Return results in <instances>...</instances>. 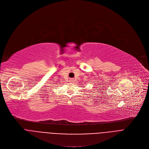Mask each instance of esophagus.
Here are the masks:
<instances>
[{
  "instance_id": "obj_1",
  "label": "esophagus",
  "mask_w": 149,
  "mask_h": 149,
  "mask_svg": "<svg viewBox=\"0 0 149 149\" xmlns=\"http://www.w3.org/2000/svg\"><path fill=\"white\" fill-rule=\"evenodd\" d=\"M74 80H71V82H72V83H74Z\"/></svg>"
}]
</instances>
